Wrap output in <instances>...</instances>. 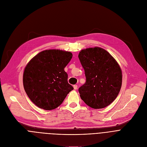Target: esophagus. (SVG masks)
Wrapping results in <instances>:
<instances>
[{
  "label": "esophagus",
  "mask_w": 147,
  "mask_h": 147,
  "mask_svg": "<svg viewBox=\"0 0 147 147\" xmlns=\"http://www.w3.org/2000/svg\"><path fill=\"white\" fill-rule=\"evenodd\" d=\"M73 87H74V90H77V85H76V84L74 85V86H73Z\"/></svg>",
  "instance_id": "1"
}]
</instances>
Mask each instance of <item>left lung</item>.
<instances>
[{"label": "left lung", "mask_w": 147, "mask_h": 147, "mask_svg": "<svg viewBox=\"0 0 147 147\" xmlns=\"http://www.w3.org/2000/svg\"><path fill=\"white\" fill-rule=\"evenodd\" d=\"M84 68L86 83L79 92L84 102L93 109L111 104L118 96L122 82L121 68L115 58L104 49H84L79 54Z\"/></svg>", "instance_id": "8db88e82"}]
</instances>
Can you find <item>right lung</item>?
<instances>
[{
  "instance_id": "right-lung-1",
  "label": "right lung",
  "mask_w": 147,
  "mask_h": 147,
  "mask_svg": "<svg viewBox=\"0 0 147 147\" xmlns=\"http://www.w3.org/2000/svg\"><path fill=\"white\" fill-rule=\"evenodd\" d=\"M72 57L69 51L47 50L36 54L27 64L23 74L24 87L29 98L38 107L54 109L73 90L64 71Z\"/></svg>"
}]
</instances>
